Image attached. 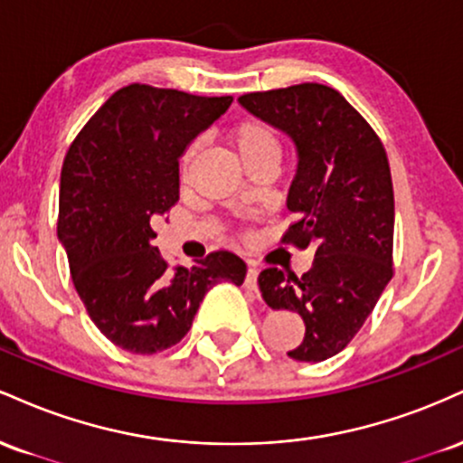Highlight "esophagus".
<instances>
[{
  "mask_svg": "<svg viewBox=\"0 0 463 463\" xmlns=\"http://www.w3.org/2000/svg\"><path fill=\"white\" fill-rule=\"evenodd\" d=\"M257 279H259V269L257 268H248L246 285L252 287V289H257Z\"/></svg>",
  "mask_w": 463,
  "mask_h": 463,
  "instance_id": "1",
  "label": "esophagus"
}]
</instances>
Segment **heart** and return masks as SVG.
Here are the masks:
<instances>
[{
    "instance_id": "heart-1",
    "label": "heart",
    "mask_w": 463,
    "mask_h": 463,
    "mask_svg": "<svg viewBox=\"0 0 463 463\" xmlns=\"http://www.w3.org/2000/svg\"><path fill=\"white\" fill-rule=\"evenodd\" d=\"M228 141L235 147L243 163L248 165L250 169H254L257 165L263 163H274L279 161L280 150H283V143H280L279 132H276L268 121L259 119V117H243L237 124L231 126L228 130ZM195 156V143L189 146L183 154V161H180V167H183V174H187L191 161Z\"/></svg>"
}]
</instances>
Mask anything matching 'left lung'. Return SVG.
I'll use <instances>...</instances> for the list:
<instances>
[{"label":"left lung","instance_id":"obj_1","mask_svg":"<svg viewBox=\"0 0 463 463\" xmlns=\"http://www.w3.org/2000/svg\"><path fill=\"white\" fill-rule=\"evenodd\" d=\"M239 104L291 137L298 169L287 195L296 215L280 241L313 248L309 272L259 274L263 300L305 320L296 361L342 353L394 276V187L379 135L326 84L246 93Z\"/></svg>","mask_w":463,"mask_h":463}]
</instances>
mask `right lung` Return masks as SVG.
I'll return each instance as SVG.
<instances>
[{
	"mask_svg": "<svg viewBox=\"0 0 463 463\" xmlns=\"http://www.w3.org/2000/svg\"><path fill=\"white\" fill-rule=\"evenodd\" d=\"M232 98L128 84L110 95L69 147L58 239L89 317L115 346L154 354L176 346L220 280L241 285L246 263L217 250L169 268L154 224L178 202V161Z\"/></svg>",
	"mask_w": 463,
	"mask_h": 463,
	"instance_id": "add662e5",
	"label": "right lung"
}]
</instances>
